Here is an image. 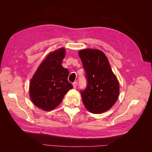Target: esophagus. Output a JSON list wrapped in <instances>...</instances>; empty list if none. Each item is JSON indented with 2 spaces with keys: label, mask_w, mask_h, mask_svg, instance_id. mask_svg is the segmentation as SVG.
Wrapping results in <instances>:
<instances>
[{
  "label": "esophagus",
  "mask_w": 152,
  "mask_h": 152,
  "mask_svg": "<svg viewBox=\"0 0 152 152\" xmlns=\"http://www.w3.org/2000/svg\"><path fill=\"white\" fill-rule=\"evenodd\" d=\"M73 87H74V88H75V87H76L77 86V82L75 81V82H73Z\"/></svg>",
  "instance_id": "obj_1"
}]
</instances>
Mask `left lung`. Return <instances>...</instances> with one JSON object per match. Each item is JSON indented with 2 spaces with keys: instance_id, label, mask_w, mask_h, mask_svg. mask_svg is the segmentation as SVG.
<instances>
[{
  "instance_id": "obj_1",
  "label": "left lung",
  "mask_w": 152,
  "mask_h": 152,
  "mask_svg": "<svg viewBox=\"0 0 152 152\" xmlns=\"http://www.w3.org/2000/svg\"><path fill=\"white\" fill-rule=\"evenodd\" d=\"M87 79V87L80 91L86 108L94 113L107 111L119 94V83L108 59L98 49H86L79 53Z\"/></svg>"
}]
</instances>
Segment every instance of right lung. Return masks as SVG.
I'll return each instance as SVG.
<instances>
[{"mask_svg": "<svg viewBox=\"0 0 152 152\" xmlns=\"http://www.w3.org/2000/svg\"><path fill=\"white\" fill-rule=\"evenodd\" d=\"M65 56L63 48L50 53L35 72L30 84V97L34 104L45 111L56 108L67 92L73 88L68 80L69 72L61 63Z\"/></svg>", "mask_w": 152, "mask_h": 152, "instance_id": "add662e5", "label": "right lung"}]
</instances>
